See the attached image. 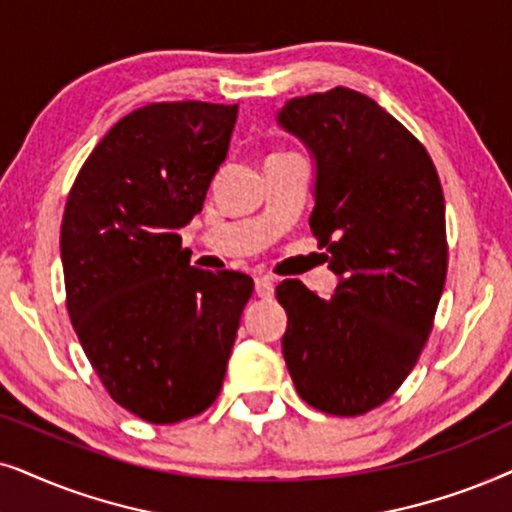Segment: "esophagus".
I'll list each match as a JSON object with an SVG mask.
<instances>
[{"label": "esophagus", "instance_id": "1", "mask_svg": "<svg viewBox=\"0 0 512 512\" xmlns=\"http://www.w3.org/2000/svg\"><path fill=\"white\" fill-rule=\"evenodd\" d=\"M274 288H276V281L271 276H257L255 278V292L257 297L262 299H269L271 295H274Z\"/></svg>", "mask_w": 512, "mask_h": 512}]
</instances>
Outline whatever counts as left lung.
I'll return each instance as SVG.
<instances>
[{
	"mask_svg": "<svg viewBox=\"0 0 512 512\" xmlns=\"http://www.w3.org/2000/svg\"><path fill=\"white\" fill-rule=\"evenodd\" d=\"M278 124L316 161L320 248L332 297L283 281V358L299 398L358 417L398 391L424 351L447 276L445 196L426 147L367 95L337 86L292 98Z\"/></svg>",
	"mask_w": 512,
	"mask_h": 512,
	"instance_id": "obj_1",
	"label": "left lung"
}]
</instances>
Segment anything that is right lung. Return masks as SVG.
Listing matches in <instances>:
<instances>
[{"mask_svg":"<svg viewBox=\"0 0 512 512\" xmlns=\"http://www.w3.org/2000/svg\"><path fill=\"white\" fill-rule=\"evenodd\" d=\"M238 105L152 102L98 142L60 227L67 313L102 386L177 424L220 395L252 278L189 264L180 229L227 159Z\"/></svg>","mask_w":512,"mask_h":512,"instance_id":"1","label":"right lung"}]
</instances>
